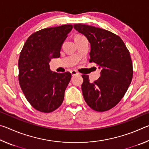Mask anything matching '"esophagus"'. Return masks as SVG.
I'll return each instance as SVG.
<instances>
[{"label": "esophagus", "mask_w": 149, "mask_h": 149, "mask_svg": "<svg viewBox=\"0 0 149 149\" xmlns=\"http://www.w3.org/2000/svg\"><path fill=\"white\" fill-rule=\"evenodd\" d=\"M70 73H71V74L72 75V76H74V75H75L79 74V73H78L77 71H75V70H72V71L70 72Z\"/></svg>", "instance_id": "esophagus-1"}]
</instances>
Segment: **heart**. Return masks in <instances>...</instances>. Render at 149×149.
<instances>
[{"instance_id":"heart-1","label":"heart","mask_w":149,"mask_h":149,"mask_svg":"<svg viewBox=\"0 0 149 149\" xmlns=\"http://www.w3.org/2000/svg\"><path fill=\"white\" fill-rule=\"evenodd\" d=\"M82 35H76V36H75V37H81Z\"/></svg>"}]
</instances>
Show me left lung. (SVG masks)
I'll use <instances>...</instances> for the list:
<instances>
[{
	"label": "left lung",
	"mask_w": 149,
	"mask_h": 149,
	"mask_svg": "<svg viewBox=\"0 0 149 149\" xmlns=\"http://www.w3.org/2000/svg\"><path fill=\"white\" fill-rule=\"evenodd\" d=\"M91 44L90 60L101 70L93 83L83 75V96L89 107L98 112L114 107L129 87L133 77V65L129 50L119 36L107 30L85 24H74Z\"/></svg>",
	"instance_id": "1"
}]
</instances>
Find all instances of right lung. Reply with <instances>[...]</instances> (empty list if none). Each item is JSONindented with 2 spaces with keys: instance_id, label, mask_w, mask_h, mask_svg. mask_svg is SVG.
Wrapping results in <instances>:
<instances>
[{
  "instance_id": "right-lung-1",
  "label": "right lung",
  "mask_w": 149,
  "mask_h": 149,
  "mask_svg": "<svg viewBox=\"0 0 149 149\" xmlns=\"http://www.w3.org/2000/svg\"><path fill=\"white\" fill-rule=\"evenodd\" d=\"M72 28V25H63L39 30L30 35L20 52V87L28 102L40 112H53L64 100L72 75L52 73L49 62L60 57L62 44Z\"/></svg>"
}]
</instances>
